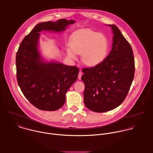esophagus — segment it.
Wrapping results in <instances>:
<instances>
[{
    "mask_svg": "<svg viewBox=\"0 0 153 153\" xmlns=\"http://www.w3.org/2000/svg\"><path fill=\"white\" fill-rule=\"evenodd\" d=\"M82 75V72H81V71H79V74H78V76L79 79H81Z\"/></svg>",
    "mask_w": 153,
    "mask_h": 153,
    "instance_id": "esophagus-1",
    "label": "esophagus"
}]
</instances>
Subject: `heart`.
I'll list each match as a JSON object with an SVG mask.
<instances>
[{"instance_id":"1","label":"heart","mask_w":153,"mask_h":153,"mask_svg":"<svg viewBox=\"0 0 153 153\" xmlns=\"http://www.w3.org/2000/svg\"><path fill=\"white\" fill-rule=\"evenodd\" d=\"M108 40L101 33L83 29L75 34L71 39V47L67 54L72 59H76L75 54H82V62L88 66L99 65L106 57L108 51Z\"/></svg>"}]
</instances>
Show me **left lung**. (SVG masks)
<instances>
[{
    "label": "left lung",
    "mask_w": 153,
    "mask_h": 153,
    "mask_svg": "<svg viewBox=\"0 0 153 153\" xmlns=\"http://www.w3.org/2000/svg\"><path fill=\"white\" fill-rule=\"evenodd\" d=\"M112 49L97 65L82 69L85 85L84 102L91 111L102 113L120 105L129 91L135 74L133 51L129 43L114 25Z\"/></svg>",
    "instance_id": "obj_1"
}]
</instances>
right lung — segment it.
I'll list each match as a JSON object with an SVG mask.
<instances>
[{"label": "right lung", "instance_id": "obj_1", "mask_svg": "<svg viewBox=\"0 0 153 153\" xmlns=\"http://www.w3.org/2000/svg\"><path fill=\"white\" fill-rule=\"evenodd\" d=\"M74 23V20L61 19L37 24L23 39L16 53L18 84L25 98L40 110L54 111L64 105L66 93L76 80L79 69L59 63L42 62L37 49L39 32H59Z\"/></svg>", "mask_w": 153, "mask_h": 153}]
</instances>
